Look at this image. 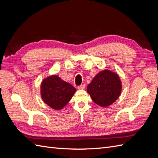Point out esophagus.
<instances>
[{
	"instance_id": "obj_1",
	"label": "esophagus",
	"mask_w": 158,
	"mask_h": 158,
	"mask_svg": "<svg viewBox=\"0 0 158 158\" xmlns=\"http://www.w3.org/2000/svg\"><path fill=\"white\" fill-rule=\"evenodd\" d=\"M78 88L79 89H84L85 88V85L84 84L80 85H79V86H78Z\"/></svg>"
}]
</instances>
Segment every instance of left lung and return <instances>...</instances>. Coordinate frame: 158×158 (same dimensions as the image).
<instances>
[{"label": "left lung", "instance_id": "8db88e82", "mask_svg": "<svg viewBox=\"0 0 158 158\" xmlns=\"http://www.w3.org/2000/svg\"><path fill=\"white\" fill-rule=\"evenodd\" d=\"M122 84L117 74L105 69L93 78L88 85L87 92L94 102L102 107L111 106L118 98Z\"/></svg>", "mask_w": 158, "mask_h": 158}]
</instances>
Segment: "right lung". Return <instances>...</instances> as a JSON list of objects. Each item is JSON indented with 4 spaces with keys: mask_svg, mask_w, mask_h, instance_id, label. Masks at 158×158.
<instances>
[{
    "mask_svg": "<svg viewBox=\"0 0 158 158\" xmlns=\"http://www.w3.org/2000/svg\"><path fill=\"white\" fill-rule=\"evenodd\" d=\"M73 85L52 75L43 80L41 84V96L47 106L55 110L63 109L76 92Z\"/></svg>",
    "mask_w": 158,
    "mask_h": 158,
    "instance_id": "right-lung-1",
    "label": "right lung"
}]
</instances>
